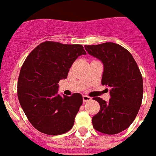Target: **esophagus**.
<instances>
[{
  "mask_svg": "<svg viewBox=\"0 0 156 156\" xmlns=\"http://www.w3.org/2000/svg\"><path fill=\"white\" fill-rule=\"evenodd\" d=\"M91 100V97L88 96V95H83V102H87V101H89Z\"/></svg>",
  "mask_w": 156,
  "mask_h": 156,
  "instance_id": "obj_1",
  "label": "esophagus"
}]
</instances>
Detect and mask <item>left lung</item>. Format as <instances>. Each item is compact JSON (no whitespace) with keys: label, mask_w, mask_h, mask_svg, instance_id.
<instances>
[{"label":"left lung","mask_w":156,"mask_h":156,"mask_svg":"<svg viewBox=\"0 0 156 156\" xmlns=\"http://www.w3.org/2000/svg\"><path fill=\"white\" fill-rule=\"evenodd\" d=\"M84 47L89 55L103 62L101 83L111 89L108 102L94 98L101 106L92 118L94 128L105 134L119 133L133 123L141 106L142 74L131 53L120 44L106 42Z\"/></svg>","instance_id":"8db88e82"}]
</instances>
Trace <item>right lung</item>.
<instances>
[{
    "mask_svg": "<svg viewBox=\"0 0 156 156\" xmlns=\"http://www.w3.org/2000/svg\"><path fill=\"white\" fill-rule=\"evenodd\" d=\"M86 51L81 44L45 41L29 53L17 80V97L25 115L38 131L60 135L70 130L83 104L80 94L61 96L58 83Z\"/></svg>",
    "mask_w": 156,
    "mask_h": 156,
    "instance_id": "right-lung-1",
    "label": "right lung"
}]
</instances>
